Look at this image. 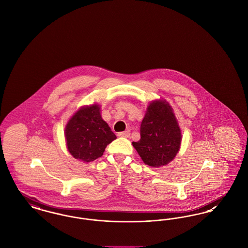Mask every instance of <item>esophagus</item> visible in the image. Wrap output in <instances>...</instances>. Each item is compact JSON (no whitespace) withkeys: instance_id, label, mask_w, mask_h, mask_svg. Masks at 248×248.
<instances>
[{"instance_id":"34e87169","label":"esophagus","mask_w":248,"mask_h":248,"mask_svg":"<svg viewBox=\"0 0 248 248\" xmlns=\"http://www.w3.org/2000/svg\"><path fill=\"white\" fill-rule=\"evenodd\" d=\"M119 137H123V138H129L130 137V131L129 130H126V131H124V132H120L118 133Z\"/></svg>"}]
</instances>
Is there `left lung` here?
I'll use <instances>...</instances> for the list:
<instances>
[{"instance_id": "obj_1", "label": "left lung", "mask_w": 248, "mask_h": 248, "mask_svg": "<svg viewBox=\"0 0 248 248\" xmlns=\"http://www.w3.org/2000/svg\"><path fill=\"white\" fill-rule=\"evenodd\" d=\"M180 142L172 108L165 101L151 103L140 125V140L132 143L143 162L153 167L167 165L177 155Z\"/></svg>"}]
</instances>
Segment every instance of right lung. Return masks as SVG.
<instances>
[{"mask_svg": "<svg viewBox=\"0 0 248 248\" xmlns=\"http://www.w3.org/2000/svg\"><path fill=\"white\" fill-rule=\"evenodd\" d=\"M65 137L71 155L86 163L101 157L107 145L116 139L95 104L80 108L72 116L66 126Z\"/></svg>", "mask_w": 248, "mask_h": 248, "instance_id": "add662e5", "label": "right lung"}]
</instances>
